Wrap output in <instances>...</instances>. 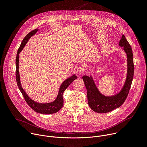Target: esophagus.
Masks as SVG:
<instances>
[{"instance_id":"34e87169","label":"esophagus","mask_w":147,"mask_h":147,"mask_svg":"<svg viewBox=\"0 0 147 147\" xmlns=\"http://www.w3.org/2000/svg\"><path fill=\"white\" fill-rule=\"evenodd\" d=\"M84 67L82 66H78L77 68V73L79 74L82 73L84 72Z\"/></svg>"}]
</instances>
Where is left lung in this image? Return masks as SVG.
Returning a JSON list of instances; mask_svg holds the SVG:
<instances>
[{
  "instance_id": "left-lung-1",
  "label": "left lung",
  "mask_w": 147,
  "mask_h": 147,
  "mask_svg": "<svg viewBox=\"0 0 147 147\" xmlns=\"http://www.w3.org/2000/svg\"><path fill=\"white\" fill-rule=\"evenodd\" d=\"M119 45L123 47L127 55V73L124 86L118 94L110 96H105L99 91L91 76H84L82 77L87 91L89 106L92 110L97 113H108L119 108L126 99L131 87L134 69L132 49L124 35H122Z\"/></svg>"
}]
</instances>
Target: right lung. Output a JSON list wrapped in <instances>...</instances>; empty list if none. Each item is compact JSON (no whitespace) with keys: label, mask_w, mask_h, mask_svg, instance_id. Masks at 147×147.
I'll use <instances>...</instances> for the list:
<instances>
[{"label":"right lung","mask_w":147,"mask_h":147,"mask_svg":"<svg viewBox=\"0 0 147 147\" xmlns=\"http://www.w3.org/2000/svg\"><path fill=\"white\" fill-rule=\"evenodd\" d=\"M38 31V29H35L31 31L30 33H28L23 39L22 44H21L20 48L18 49L17 53V56L16 59V81L18 87L22 93L24 98L26 102L28 105L33 109L35 112L42 113V114H52L57 112L63 105V94L64 91L66 90V89L69 86L70 84L76 78H77V77L76 76L75 74L72 76L71 77L68 78L65 81H63L60 86V87L59 90V93L57 96V98L56 99L50 103H38L36 102H35L32 99H31L28 95L26 94L25 91L23 89L22 86H21L20 82V77L18 71V67H19V53L22 52L24 47H25L26 44L27 43L29 39L33 36L36 32Z\"/></svg>","instance_id":"add662e5"}]
</instances>
